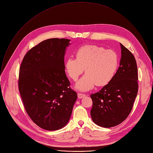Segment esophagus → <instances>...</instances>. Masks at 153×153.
<instances>
[{
  "instance_id": "obj_1",
  "label": "esophagus",
  "mask_w": 153,
  "mask_h": 153,
  "mask_svg": "<svg viewBox=\"0 0 153 153\" xmlns=\"http://www.w3.org/2000/svg\"><path fill=\"white\" fill-rule=\"evenodd\" d=\"M85 96H86V95L84 94H82V93H77V96H78V98H79V99H82V97H85Z\"/></svg>"
}]
</instances>
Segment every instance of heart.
<instances>
[{"label": "heart", "mask_w": 153, "mask_h": 153, "mask_svg": "<svg viewBox=\"0 0 153 153\" xmlns=\"http://www.w3.org/2000/svg\"><path fill=\"white\" fill-rule=\"evenodd\" d=\"M76 58L68 57L65 62V71L73 80H77L84 72L86 73L77 83L76 88L88 91L96 85L105 86L114 78L119 66V57L113 50L96 45H87L79 48Z\"/></svg>", "instance_id": "obj_1"}]
</instances>
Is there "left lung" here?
Instances as JSON below:
<instances>
[{"mask_svg":"<svg viewBox=\"0 0 153 153\" xmlns=\"http://www.w3.org/2000/svg\"><path fill=\"white\" fill-rule=\"evenodd\" d=\"M121 59L114 78L98 92L90 95L91 116L97 125L110 128L123 122L132 110L138 92L137 63L134 55L120 43Z\"/></svg>","mask_w":153,"mask_h":153,"instance_id":"left-lung-1","label":"left lung"}]
</instances>
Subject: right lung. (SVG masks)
<instances>
[{
  "mask_svg": "<svg viewBox=\"0 0 153 153\" xmlns=\"http://www.w3.org/2000/svg\"><path fill=\"white\" fill-rule=\"evenodd\" d=\"M70 40L53 38L30 49L21 63L19 90L25 110L37 126L59 129L68 122L77 95L65 71Z\"/></svg>",
  "mask_w": 153,
  "mask_h": 153,
  "instance_id": "right-lung-1",
  "label": "right lung"
}]
</instances>
